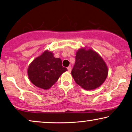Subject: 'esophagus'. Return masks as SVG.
<instances>
[{"label":"esophagus","instance_id":"esophagus-1","mask_svg":"<svg viewBox=\"0 0 132 132\" xmlns=\"http://www.w3.org/2000/svg\"><path fill=\"white\" fill-rule=\"evenodd\" d=\"M67 69H68V72H71V69H72L71 67H70V66H68V68H67Z\"/></svg>","mask_w":132,"mask_h":132}]
</instances>
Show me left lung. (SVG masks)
<instances>
[{"label": "left lung", "mask_w": 132, "mask_h": 132, "mask_svg": "<svg viewBox=\"0 0 132 132\" xmlns=\"http://www.w3.org/2000/svg\"><path fill=\"white\" fill-rule=\"evenodd\" d=\"M108 73L106 63L96 52L84 48L77 51L71 72L77 84L85 90H93L103 84Z\"/></svg>", "instance_id": "left-lung-1"}]
</instances>
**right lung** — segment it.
Segmentation results:
<instances>
[{
	"mask_svg": "<svg viewBox=\"0 0 132 132\" xmlns=\"http://www.w3.org/2000/svg\"><path fill=\"white\" fill-rule=\"evenodd\" d=\"M66 70L60 59L55 58L53 53L46 51L31 63L27 73L30 80L35 86L47 90Z\"/></svg>",
	"mask_w": 132,
	"mask_h": 132,
	"instance_id": "right-lung-1",
	"label": "right lung"
}]
</instances>
